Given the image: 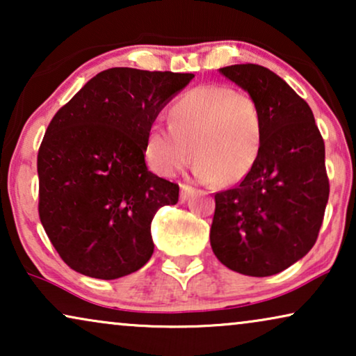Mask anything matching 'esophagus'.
<instances>
[{
    "instance_id": "1",
    "label": "esophagus",
    "mask_w": 356,
    "mask_h": 356,
    "mask_svg": "<svg viewBox=\"0 0 356 356\" xmlns=\"http://www.w3.org/2000/svg\"><path fill=\"white\" fill-rule=\"evenodd\" d=\"M194 191H196V189H194L193 186H189V184H181V191H179V199H181V201H186L189 196H193Z\"/></svg>"
}]
</instances>
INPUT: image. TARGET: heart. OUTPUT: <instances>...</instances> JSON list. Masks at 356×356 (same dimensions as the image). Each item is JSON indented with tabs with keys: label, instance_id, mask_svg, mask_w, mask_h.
Wrapping results in <instances>:
<instances>
[{
	"label": "heart",
	"instance_id": "heart-1",
	"mask_svg": "<svg viewBox=\"0 0 356 356\" xmlns=\"http://www.w3.org/2000/svg\"><path fill=\"white\" fill-rule=\"evenodd\" d=\"M168 124H152L145 138L149 165L165 177L179 172L194 155L201 181L236 184L259 157L261 111L246 92L220 84L193 87L170 105Z\"/></svg>",
	"mask_w": 356,
	"mask_h": 356
}]
</instances>
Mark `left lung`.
Wrapping results in <instances>:
<instances>
[{
  "label": "left lung",
  "mask_w": 356,
  "mask_h": 356,
  "mask_svg": "<svg viewBox=\"0 0 356 356\" xmlns=\"http://www.w3.org/2000/svg\"><path fill=\"white\" fill-rule=\"evenodd\" d=\"M220 72L256 100L262 140L251 173L216 193L211 246L228 269L274 275L318 240L329 199L324 139L309 105L275 72L251 63Z\"/></svg>",
  "instance_id": "8db88e82"
}]
</instances>
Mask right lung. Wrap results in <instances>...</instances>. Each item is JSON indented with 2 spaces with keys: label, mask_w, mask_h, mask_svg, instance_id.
Returning a JSON list of instances; mask_svg holds the SVG:
<instances>
[{
  "label": "right lung",
  "mask_w": 356,
  "mask_h": 356,
  "mask_svg": "<svg viewBox=\"0 0 356 356\" xmlns=\"http://www.w3.org/2000/svg\"><path fill=\"white\" fill-rule=\"evenodd\" d=\"M193 77L111 67L53 116L37 155L38 216L72 270L113 280L150 259V223L179 186L145 167V138Z\"/></svg>",
  "instance_id": "right-lung-1"
}]
</instances>
